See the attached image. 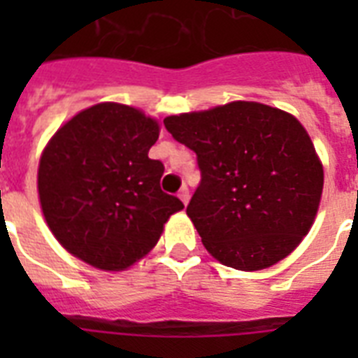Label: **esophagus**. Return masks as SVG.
<instances>
[{
  "mask_svg": "<svg viewBox=\"0 0 358 358\" xmlns=\"http://www.w3.org/2000/svg\"><path fill=\"white\" fill-rule=\"evenodd\" d=\"M178 196H180V201L184 202V204H187V202H189V189H187V187L184 185V187L180 189Z\"/></svg>",
  "mask_w": 358,
  "mask_h": 358,
  "instance_id": "1",
  "label": "esophagus"
}]
</instances>
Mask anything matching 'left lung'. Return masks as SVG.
I'll return each instance as SVG.
<instances>
[{"instance_id": "left-lung-1", "label": "left lung", "mask_w": 358, "mask_h": 358, "mask_svg": "<svg viewBox=\"0 0 358 358\" xmlns=\"http://www.w3.org/2000/svg\"><path fill=\"white\" fill-rule=\"evenodd\" d=\"M163 124L196 154L201 184L187 215L213 258L258 271L286 258L308 234L323 167L295 117L264 103L232 102Z\"/></svg>"}]
</instances>
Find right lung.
Returning <instances> with one entry per match:
<instances>
[{"label": "right lung", "instance_id": "1", "mask_svg": "<svg viewBox=\"0 0 358 358\" xmlns=\"http://www.w3.org/2000/svg\"><path fill=\"white\" fill-rule=\"evenodd\" d=\"M156 120L128 106L96 103L64 124L38 165V195L59 243L87 264L119 271L157 243L184 204L163 193V163L148 150Z\"/></svg>", "mask_w": 358, "mask_h": 358}]
</instances>
